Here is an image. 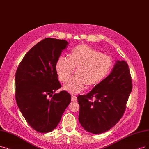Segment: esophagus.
Here are the masks:
<instances>
[{
	"mask_svg": "<svg viewBox=\"0 0 149 149\" xmlns=\"http://www.w3.org/2000/svg\"><path fill=\"white\" fill-rule=\"evenodd\" d=\"M71 101H72V102L77 101V97L76 96H71Z\"/></svg>",
	"mask_w": 149,
	"mask_h": 149,
	"instance_id": "obj_1",
	"label": "esophagus"
}]
</instances>
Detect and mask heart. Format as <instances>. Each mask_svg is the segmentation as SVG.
<instances>
[{"label": "heart", "mask_w": 149, "mask_h": 149, "mask_svg": "<svg viewBox=\"0 0 149 149\" xmlns=\"http://www.w3.org/2000/svg\"><path fill=\"white\" fill-rule=\"evenodd\" d=\"M112 66L111 58L88 46L81 45L71 50L68 57H61L56 69L60 81H68L76 68L75 75L63 86L72 94L81 92L84 87H92L103 81Z\"/></svg>", "instance_id": "heart-1"}]
</instances>
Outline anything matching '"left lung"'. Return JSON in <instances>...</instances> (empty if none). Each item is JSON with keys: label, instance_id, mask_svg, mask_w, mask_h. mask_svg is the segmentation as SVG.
Masks as SVG:
<instances>
[{"label": "left lung", "instance_id": "8db88e82", "mask_svg": "<svg viewBox=\"0 0 149 149\" xmlns=\"http://www.w3.org/2000/svg\"><path fill=\"white\" fill-rule=\"evenodd\" d=\"M132 91L128 65L125 61H117L105 79L90 92L77 98L81 126L87 132L96 134L110 130L122 117Z\"/></svg>", "mask_w": 149, "mask_h": 149}]
</instances>
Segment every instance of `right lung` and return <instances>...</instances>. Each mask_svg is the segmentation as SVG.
<instances>
[{
  "instance_id": "right-lung-1",
  "label": "right lung",
  "mask_w": 149,
  "mask_h": 149,
  "mask_svg": "<svg viewBox=\"0 0 149 149\" xmlns=\"http://www.w3.org/2000/svg\"><path fill=\"white\" fill-rule=\"evenodd\" d=\"M66 40L46 38L30 49L24 57L15 75V98L27 122L40 133H48L60 122L71 102L67 91L61 88L56 65Z\"/></svg>"
}]
</instances>
